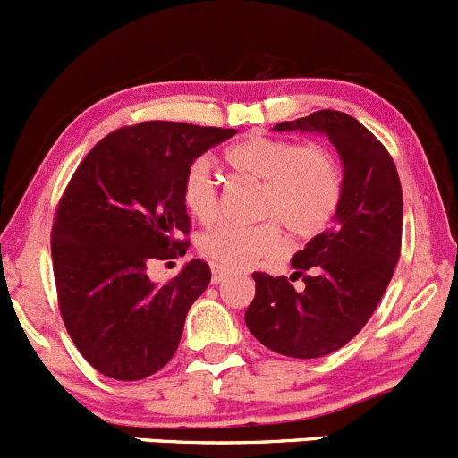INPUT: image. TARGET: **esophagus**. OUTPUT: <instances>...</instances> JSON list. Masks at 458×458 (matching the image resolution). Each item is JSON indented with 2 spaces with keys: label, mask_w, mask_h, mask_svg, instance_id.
<instances>
[{
  "label": "esophagus",
  "mask_w": 458,
  "mask_h": 458,
  "mask_svg": "<svg viewBox=\"0 0 458 458\" xmlns=\"http://www.w3.org/2000/svg\"><path fill=\"white\" fill-rule=\"evenodd\" d=\"M226 277H229V270L213 268V275H210V282H213V284H222V282H225Z\"/></svg>",
  "instance_id": "esophagus-1"
}]
</instances>
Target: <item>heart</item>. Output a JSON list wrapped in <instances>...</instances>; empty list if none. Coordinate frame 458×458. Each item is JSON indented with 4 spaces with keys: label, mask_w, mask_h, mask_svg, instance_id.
Masks as SVG:
<instances>
[{
    "label": "heart",
    "mask_w": 458,
    "mask_h": 458,
    "mask_svg": "<svg viewBox=\"0 0 458 458\" xmlns=\"http://www.w3.org/2000/svg\"><path fill=\"white\" fill-rule=\"evenodd\" d=\"M225 165L238 176L261 183L259 225H217L201 236L199 248L225 270H245L282 252L284 229L291 241L307 242L333 222L342 201V169L321 144H293L282 137L252 135L226 148ZM181 199L201 225L220 213V194L206 163H192L183 176Z\"/></svg>",
    "instance_id": "obj_1"
}]
</instances>
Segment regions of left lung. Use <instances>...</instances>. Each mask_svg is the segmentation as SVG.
Listing matches in <instances>:
<instances>
[{"label":"left lung","instance_id":"left-lung-1","mask_svg":"<svg viewBox=\"0 0 458 458\" xmlns=\"http://www.w3.org/2000/svg\"><path fill=\"white\" fill-rule=\"evenodd\" d=\"M318 132L344 165L335 225L291 259L293 275L254 273L257 293L245 311L250 333L289 358H323L365 327L390 284L402 252L403 194L386 147L353 116L321 109L275 125ZM301 276L303 286L291 281Z\"/></svg>","mask_w":458,"mask_h":458}]
</instances>
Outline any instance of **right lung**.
Wrapping results in <instances>:
<instances>
[{
	"label": "right lung",
	"instance_id": "right-lung-1",
	"mask_svg": "<svg viewBox=\"0 0 458 458\" xmlns=\"http://www.w3.org/2000/svg\"><path fill=\"white\" fill-rule=\"evenodd\" d=\"M233 135L232 128L147 121L109 132L72 174L52 226V268L64 326L100 374L141 380L179 349L210 268L192 259L167 284H156L148 264L185 254V172Z\"/></svg>",
	"mask_w": 458,
	"mask_h": 458
}]
</instances>
